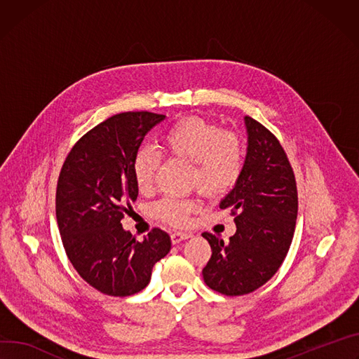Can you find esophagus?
I'll return each instance as SVG.
<instances>
[{"label":"esophagus","instance_id":"esophagus-1","mask_svg":"<svg viewBox=\"0 0 359 359\" xmlns=\"http://www.w3.org/2000/svg\"><path fill=\"white\" fill-rule=\"evenodd\" d=\"M189 238H190V235H189V233H183V232H173V233L170 235V239H172V243H173V245L180 243L182 241H186V239H189Z\"/></svg>","mask_w":359,"mask_h":359}]
</instances>
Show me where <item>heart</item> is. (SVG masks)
<instances>
[{"mask_svg":"<svg viewBox=\"0 0 359 359\" xmlns=\"http://www.w3.org/2000/svg\"><path fill=\"white\" fill-rule=\"evenodd\" d=\"M165 150L177 158L191 161L190 183L208 196H220L232 190L242 177L245 154L239 136L231 130L202 117H184L176 121L161 136ZM161 154L150 146L136 150L132 173L139 190L153 187L160 168ZM199 208L193 198L166 196L151 206L153 215L175 226H183Z\"/></svg>","mask_w":359,"mask_h":359,"instance_id":"1","label":"heart"}]
</instances>
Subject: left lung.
<instances>
[{
  "label": "left lung",
  "instance_id": "obj_1",
  "mask_svg": "<svg viewBox=\"0 0 359 359\" xmlns=\"http://www.w3.org/2000/svg\"><path fill=\"white\" fill-rule=\"evenodd\" d=\"M248 153L241 180L220 202L235 216L229 242L205 232L212 248L205 283L226 297L246 295L280 268L298 216V190L289 158L276 136L246 116Z\"/></svg>",
  "mask_w": 359,
  "mask_h": 359
}]
</instances>
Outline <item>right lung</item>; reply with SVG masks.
I'll return each instance as SVG.
<instances>
[{
	"instance_id": "1",
	"label": "right lung",
	"mask_w": 359,
	"mask_h": 359,
	"mask_svg": "<svg viewBox=\"0 0 359 359\" xmlns=\"http://www.w3.org/2000/svg\"><path fill=\"white\" fill-rule=\"evenodd\" d=\"M166 116L124 111L97 124L73 146L61 168L55 215L61 241L79 275L110 297L143 290L170 236L153 229L139 242L121 219L137 199L132 161L144 136Z\"/></svg>"
}]
</instances>
